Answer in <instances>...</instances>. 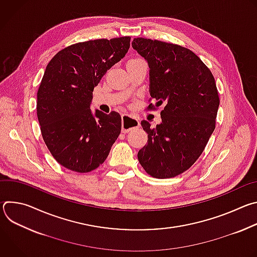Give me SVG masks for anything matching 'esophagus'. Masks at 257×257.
<instances>
[{
	"mask_svg": "<svg viewBox=\"0 0 257 257\" xmlns=\"http://www.w3.org/2000/svg\"><path fill=\"white\" fill-rule=\"evenodd\" d=\"M137 127H139V122L137 119L128 115L122 116V133H128Z\"/></svg>",
	"mask_w": 257,
	"mask_h": 257,
	"instance_id": "34e87169",
	"label": "esophagus"
}]
</instances>
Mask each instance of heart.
Listing matches in <instances>:
<instances>
[{"label": "heart", "mask_w": 257, "mask_h": 257, "mask_svg": "<svg viewBox=\"0 0 257 257\" xmlns=\"http://www.w3.org/2000/svg\"><path fill=\"white\" fill-rule=\"evenodd\" d=\"M139 60H142V59L141 58H133V59L129 60V62H131V61H139Z\"/></svg>", "instance_id": "1"}]
</instances>
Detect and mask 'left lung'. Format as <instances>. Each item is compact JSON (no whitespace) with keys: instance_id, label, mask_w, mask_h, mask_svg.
<instances>
[{"instance_id":"1","label":"left lung","mask_w":257,"mask_h":257,"mask_svg":"<svg viewBox=\"0 0 257 257\" xmlns=\"http://www.w3.org/2000/svg\"><path fill=\"white\" fill-rule=\"evenodd\" d=\"M132 47L151 68L150 100L157 102L148 109L164 104L156 128L141 121L149 139L138 161L154 178H173L197 161L215 128L219 97L214 77L187 48L144 38L134 39Z\"/></svg>"}]
</instances>
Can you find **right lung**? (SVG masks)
Returning <instances> with one entry per match:
<instances>
[{
  "label": "right lung",
  "instance_id": "obj_1",
  "mask_svg": "<svg viewBox=\"0 0 257 257\" xmlns=\"http://www.w3.org/2000/svg\"><path fill=\"white\" fill-rule=\"evenodd\" d=\"M130 36L71 45L48 64L38 90L36 114L46 145L66 169L88 173L107 158L121 132L117 112L90 111L92 91L128 52Z\"/></svg>",
  "mask_w": 257,
  "mask_h": 257
}]
</instances>
